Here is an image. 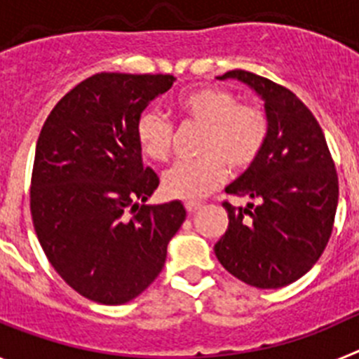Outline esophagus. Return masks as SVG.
Wrapping results in <instances>:
<instances>
[{"label": "esophagus", "instance_id": "obj_1", "mask_svg": "<svg viewBox=\"0 0 359 359\" xmlns=\"http://www.w3.org/2000/svg\"><path fill=\"white\" fill-rule=\"evenodd\" d=\"M199 207H201V205H199V203H196V201H187L185 203V208H187V212H189V214H194L196 210H199Z\"/></svg>", "mask_w": 359, "mask_h": 359}]
</instances>
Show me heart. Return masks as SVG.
<instances>
[{"mask_svg":"<svg viewBox=\"0 0 359 359\" xmlns=\"http://www.w3.org/2000/svg\"><path fill=\"white\" fill-rule=\"evenodd\" d=\"M185 122L201 128L194 160H182L167 169L161 189L169 198L201 199L217 189L230 172L250 169L268 142L269 122L264 111L241 104L236 93L217 86L190 91L177 100ZM136 142L151 161H167L172 151L174 128L158 111H144L135 126Z\"/></svg>","mask_w":359,"mask_h":359,"instance_id":"obj_1","label":"heart"}]
</instances>
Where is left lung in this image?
Returning <instances> with one entry per match:
<instances>
[{"label": "left lung", "instance_id": "1", "mask_svg": "<svg viewBox=\"0 0 359 359\" xmlns=\"http://www.w3.org/2000/svg\"><path fill=\"white\" fill-rule=\"evenodd\" d=\"M248 84L264 100L269 135L261 156L226 194L228 228L214 252L228 273L261 290H277L306 275L331 237L338 174L320 123L284 86L246 69L221 75Z\"/></svg>", "mask_w": 359, "mask_h": 359}]
</instances>
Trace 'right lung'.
Wrapping results in <instances>:
<instances>
[{"instance_id":"add662e5","label":"right lung","mask_w":359,"mask_h":359,"mask_svg":"<svg viewBox=\"0 0 359 359\" xmlns=\"http://www.w3.org/2000/svg\"><path fill=\"white\" fill-rule=\"evenodd\" d=\"M172 75L97 73L55 104L41 129L30 212L50 264L106 306L147 290L185 221L180 201L145 205L160 177L144 167L136 118Z\"/></svg>"}]
</instances>
